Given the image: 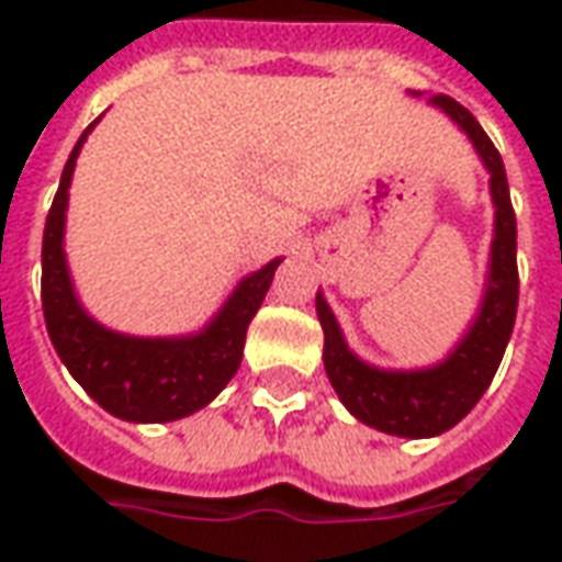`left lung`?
I'll return each instance as SVG.
<instances>
[{
	"mask_svg": "<svg viewBox=\"0 0 562 562\" xmlns=\"http://www.w3.org/2000/svg\"><path fill=\"white\" fill-rule=\"evenodd\" d=\"M411 97L419 93L411 90ZM429 105L441 109L469 136L490 172V198L496 210L484 294L465 335L459 337L457 347L441 362L426 368H376L349 349L325 294L316 292V316L325 335L322 362L337 398L364 426L398 438H435L453 429L481 402L512 340L517 316V218L512 210L505 164L465 105L445 93L429 97Z\"/></svg>",
	"mask_w": 562,
	"mask_h": 562,
	"instance_id": "1",
	"label": "left lung"
}]
</instances>
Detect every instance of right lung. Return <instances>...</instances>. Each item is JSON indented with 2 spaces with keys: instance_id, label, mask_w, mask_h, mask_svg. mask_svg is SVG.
Here are the masks:
<instances>
[{
  "instance_id": "1",
  "label": "right lung",
  "mask_w": 562,
  "mask_h": 562,
  "mask_svg": "<svg viewBox=\"0 0 562 562\" xmlns=\"http://www.w3.org/2000/svg\"><path fill=\"white\" fill-rule=\"evenodd\" d=\"M100 121V117H97ZM72 148L50 203L42 240V310L50 344L69 374L93 402L127 423H172L213 402L237 374L246 328L268 294L282 258L243 277L213 319L194 335L136 337L112 331L90 316L78 301L66 265L63 234L76 160L88 133Z\"/></svg>"
}]
</instances>
